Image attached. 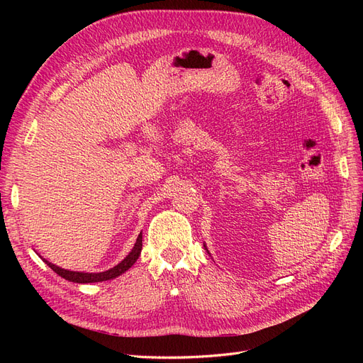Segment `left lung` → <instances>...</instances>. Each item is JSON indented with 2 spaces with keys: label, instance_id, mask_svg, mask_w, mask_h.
Returning a JSON list of instances; mask_svg holds the SVG:
<instances>
[{
  "label": "left lung",
  "instance_id": "left-lung-1",
  "mask_svg": "<svg viewBox=\"0 0 363 363\" xmlns=\"http://www.w3.org/2000/svg\"><path fill=\"white\" fill-rule=\"evenodd\" d=\"M204 248H206V251L208 252V250H207V247H206V244H204ZM208 255H211V252H208Z\"/></svg>",
  "mask_w": 363,
  "mask_h": 363
}]
</instances>
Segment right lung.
Wrapping results in <instances>:
<instances>
[{"label": "right lung", "mask_w": 363, "mask_h": 363, "mask_svg": "<svg viewBox=\"0 0 363 363\" xmlns=\"http://www.w3.org/2000/svg\"><path fill=\"white\" fill-rule=\"evenodd\" d=\"M140 251H142V233H139L138 239H136V244L135 247L131 248V251L128 252V255L121 260L116 267L107 269V271H103V272H82V271H69V269H63L57 265H54V263L48 262L47 259L42 260L47 263V265L54 271L57 272L59 276L65 280L68 281H72V283H96V281H106V280H112V279H116L119 277L121 274H124L125 271H128L131 267L135 265V262L139 259L140 256Z\"/></svg>", "instance_id": "obj_1"}]
</instances>
